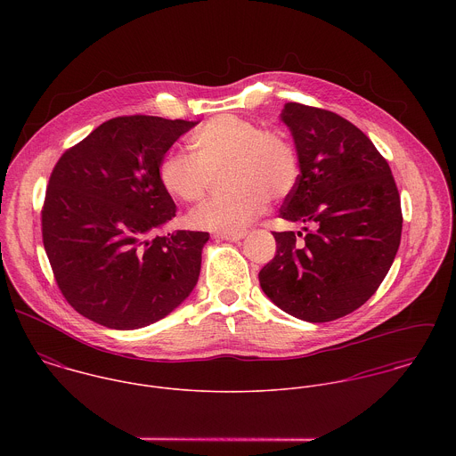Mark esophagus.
Listing matches in <instances>:
<instances>
[{
    "label": "esophagus",
    "instance_id": "esophagus-1",
    "mask_svg": "<svg viewBox=\"0 0 456 456\" xmlns=\"http://www.w3.org/2000/svg\"><path fill=\"white\" fill-rule=\"evenodd\" d=\"M217 237H221L223 240H228V242H239L246 237V233L244 232H240V233H217Z\"/></svg>",
    "mask_w": 456,
    "mask_h": 456
}]
</instances>
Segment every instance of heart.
<instances>
[{
  "label": "heart",
  "mask_w": 456,
  "mask_h": 456,
  "mask_svg": "<svg viewBox=\"0 0 456 456\" xmlns=\"http://www.w3.org/2000/svg\"><path fill=\"white\" fill-rule=\"evenodd\" d=\"M193 154L167 152L158 167L163 190L181 201H196L224 172L230 191L195 207L190 226L217 233H239L266 210L268 198L291 195L300 177L298 154L281 133L233 114L201 125L190 138Z\"/></svg>",
  "instance_id": "1"
}]
</instances>
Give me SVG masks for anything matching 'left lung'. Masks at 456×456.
<instances>
[{"instance_id":"left-lung-1","label":"left lung","mask_w":456,"mask_h":456,"mask_svg":"<svg viewBox=\"0 0 456 456\" xmlns=\"http://www.w3.org/2000/svg\"><path fill=\"white\" fill-rule=\"evenodd\" d=\"M279 118L300 163L281 217L314 230L304 228L302 246L293 232L273 233L260 286L284 313L326 323L362 307L387 277L402 235L400 196L387 159L344 118L300 103Z\"/></svg>"}]
</instances>
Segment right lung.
Here are the masks:
<instances>
[{
	"label": "right lung",
	"instance_id": "add662e5",
	"mask_svg": "<svg viewBox=\"0 0 456 456\" xmlns=\"http://www.w3.org/2000/svg\"><path fill=\"white\" fill-rule=\"evenodd\" d=\"M198 121L116 118L68 149L42 210L47 258L68 304L114 330L152 325L195 289L205 232L154 237L175 217L158 167Z\"/></svg>",
	"mask_w": 456,
	"mask_h": 456
}]
</instances>
